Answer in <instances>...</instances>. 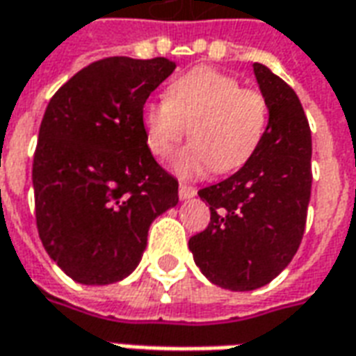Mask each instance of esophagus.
I'll list each match as a JSON object with an SVG mask.
<instances>
[{"label": "esophagus", "instance_id": "1", "mask_svg": "<svg viewBox=\"0 0 356 356\" xmlns=\"http://www.w3.org/2000/svg\"><path fill=\"white\" fill-rule=\"evenodd\" d=\"M196 196V188L193 185H186V183H179V198L186 200V198H193Z\"/></svg>", "mask_w": 356, "mask_h": 356}]
</instances>
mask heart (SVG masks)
I'll return each instance as SVG.
<instances>
[{
	"label": "heart",
	"mask_w": 356,
	"mask_h": 356,
	"mask_svg": "<svg viewBox=\"0 0 356 356\" xmlns=\"http://www.w3.org/2000/svg\"><path fill=\"white\" fill-rule=\"evenodd\" d=\"M140 120L148 150L160 160L173 154L186 131L193 137L173 160L179 175L196 177L211 168L223 175L244 168L261 147L268 102L231 74L198 66L171 81L165 102H147Z\"/></svg>",
	"instance_id": "b5f03b06"
}]
</instances>
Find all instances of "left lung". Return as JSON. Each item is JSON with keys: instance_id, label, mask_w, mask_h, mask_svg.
I'll return each mask as SVG.
<instances>
[{"instance_id": "obj_1", "label": "left lung", "mask_w": 356, "mask_h": 356, "mask_svg": "<svg viewBox=\"0 0 356 356\" xmlns=\"http://www.w3.org/2000/svg\"><path fill=\"white\" fill-rule=\"evenodd\" d=\"M255 78L268 102V125L254 158L217 185L200 188L209 225L188 240L194 261L225 290L261 288L298 252L311 198V127L296 91L267 66Z\"/></svg>"}]
</instances>
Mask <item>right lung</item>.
<instances>
[{
    "instance_id": "1",
    "label": "right lung",
    "mask_w": 356,
    "mask_h": 356,
    "mask_svg": "<svg viewBox=\"0 0 356 356\" xmlns=\"http://www.w3.org/2000/svg\"><path fill=\"white\" fill-rule=\"evenodd\" d=\"M175 70L170 58L106 57L51 97L34 152L35 225L43 248L81 284L131 275L154 217L179 202V183L156 162L145 102Z\"/></svg>"
}]
</instances>
